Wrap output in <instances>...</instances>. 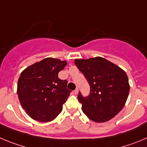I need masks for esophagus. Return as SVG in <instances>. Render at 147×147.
<instances>
[{
  "instance_id": "esophagus-1",
  "label": "esophagus",
  "mask_w": 147,
  "mask_h": 147,
  "mask_svg": "<svg viewBox=\"0 0 147 147\" xmlns=\"http://www.w3.org/2000/svg\"><path fill=\"white\" fill-rule=\"evenodd\" d=\"M74 94H78V88H76L75 90H74Z\"/></svg>"
}]
</instances>
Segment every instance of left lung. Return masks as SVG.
I'll return each mask as SVG.
<instances>
[{"mask_svg":"<svg viewBox=\"0 0 147 147\" xmlns=\"http://www.w3.org/2000/svg\"><path fill=\"white\" fill-rule=\"evenodd\" d=\"M75 64L87 79L90 94L83 97L80 92L78 101L90 120L105 123L113 118L123 108L127 101L130 85L127 74L120 67L106 59H77Z\"/></svg>","mask_w":147,"mask_h":147,"instance_id":"8db88e82","label":"left lung"}]
</instances>
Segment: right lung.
Returning <instances> with one entry per match:
<instances>
[{
  "label": "right lung",
  "mask_w": 147,
  "mask_h": 147,
  "mask_svg": "<svg viewBox=\"0 0 147 147\" xmlns=\"http://www.w3.org/2000/svg\"><path fill=\"white\" fill-rule=\"evenodd\" d=\"M66 65V61L49 57L22 72L18 80V97L32 119L46 123L61 113L71 92L67 88V80L58 78V73Z\"/></svg>",
  "instance_id": "1"
}]
</instances>
